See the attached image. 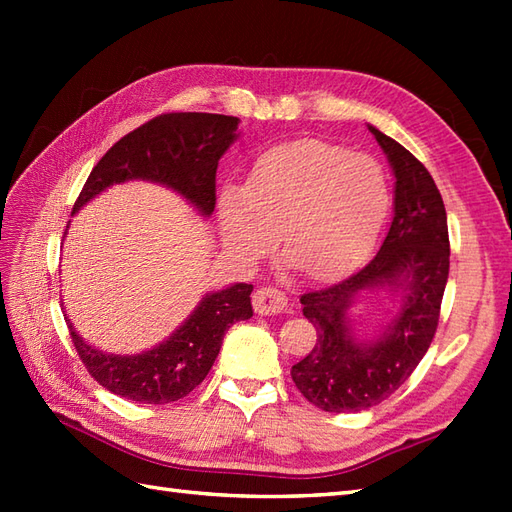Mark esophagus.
I'll list each match as a JSON object with an SVG mask.
<instances>
[{
	"label": "esophagus",
	"instance_id": "esophagus-1",
	"mask_svg": "<svg viewBox=\"0 0 512 512\" xmlns=\"http://www.w3.org/2000/svg\"><path fill=\"white\" fill-rule=\"evenodd\" d=\"M253 308L257 314H279L288 308V297L279 288L264 286L255 290Z\"/></svg>",
	"mask_w": 512,
	"mask_h": 512
}]
</instances>
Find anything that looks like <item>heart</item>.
<instances>
[{"label":"heart","instance_id":"b5f03b06","mask_svg":"<svg viewBox=\"0 0 512 512\" xmlns=\"http://www.w3.org/2000/svg\"><path fill=\"white\" fill-rule=\"evenodd\" d=\"M389 211V187L378 162L321 140L270 149L246 187H226L217 222L228 253L255 264L277 244L288 264L314 281H334L372 253Z\"/></svg>","mask_w":512,"mask_h":512}]
</instances>
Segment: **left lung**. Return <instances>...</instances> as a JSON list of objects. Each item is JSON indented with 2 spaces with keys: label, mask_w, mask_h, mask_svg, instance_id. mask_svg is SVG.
I'll return each instance as SVG.
<instances>
[{
  "label": "left lung",
  "mask_w": 512,
  "mask_h": 512,
  "mask_svg": "<svg viewBox=\"0 0 512 512\" xmlns=\"http://www.w3.org/2000/svg\"><path fill=\"white\" fill-rule=\"evenodd\" d=\"M394 173V220L376 257L339 284L301 297L317 345L292 365L297 389L314 407L363 411L389 398L427 354L449 279V226L442 195L422 162L367 125ZM389 289L399 308L376 337L353 332L349 310L363 291Z\"/></svg>",
  "instance_id": "left-lung-1"
}]
</instances>
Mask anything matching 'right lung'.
I'll use <instances>...</instances> for the list:
<instances>
[{
    "label": "right lung",
    "instance_id": "add662e5",
    "mask_svg": "<svg viewBox=\"0 0 512 512\" xmlns=\"http://www.w3.org/2000/svg\"><path fill=\"white\" fill-rule=\"evenodd\" d=\"M239 118L224 114H162L123 136L96 162L74 202L72 215L114 184L129 180L156 182L182 195L202 217L215 209V171L239 132ZM250 284H233L206 292L169 339L140 354L96 350L68 323L72 343L88 372L112 394L145 405L180 400L209 374L226 330L253 317Z\"/></svg>",
    "mask_w": 512,
    "mask_h": 512
}]
</instances>
